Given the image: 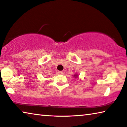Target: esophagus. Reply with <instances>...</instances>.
I'll list each match as a JSON object with an SVG mask.
<instances>
[{"instance_id":"34e87169","label":"esophagus","mask_w":127,"mask_h":127,"mask_svg":"<svg viewBox=\"0 0 127 127\" xmlns=\"http://www.w3.org/2000/svg\"><path fill=\"white\" fill-rule=\"evenodd\" d=\"M58 73L59 74H61V75H63L64 74V71H59Z\"/></svg>"}]
</instances>
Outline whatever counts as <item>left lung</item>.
<instances>
[{
	"label": "left lung",
	"instance_id": "left-lung-1",
	"mask_svg": "<svg viewBox=\"0 0 127 127\" xmlns=\"http://www.w3.org/2000/svg\"><path fill=\"white\" fill-rule=\"evenodd\" d=\"M75 76H76L75 78H76V76H77V75H75Z\"/></svg>",
	"mask_w": 127,
	"mask_h": 127
}]
</instances>
